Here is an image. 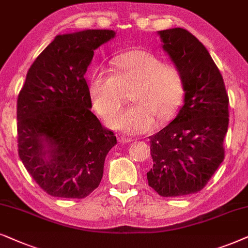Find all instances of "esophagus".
<instances>
[{
	"label": "esophagus",
	"mask_w": 248,
	"mask_h": 248,
	"mask_svg": "<svg viewBox=\"0 0 248 248\" xmlns=\"http://www.w3.org/2000/svg\"><path fill=\"white\" fill-rule=\"evenodd\" d=\"M118 140L120 141V143H131V141H133L134 140L133 138H130V137H124V136H121V135H119L118 136Z\"/></svg>",
	"instance_id": "obj_1"
}]
</instances>
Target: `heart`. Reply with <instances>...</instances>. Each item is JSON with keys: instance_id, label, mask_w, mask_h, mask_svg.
I'll return each instance as SVG.
<instances>
[{"instance_id": "b5f03b06", "label": "heart", "mask_w": 248, "mask_h": 248, "mask_svg": "<svg viewBox=\"0 0 248 248\" xmlns=\"http://www.w3.org/2000/svg\"><path fill=\"white\" fill-rule=\"evenodd\" d=\"M185 82L177 65L163 63L153 53L130 51L112 62V72L96 71L90 80L94 108L110 117L127 100L135 103L108 120V127L126 134H144L154 128L155 118L166 121L183 101Z\"/></svg>"}]
</instances>
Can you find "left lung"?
<instances>
[{
  "instance_id": "obj_1",
  "label": "left lung",
  "mask_w": 248,
  "mask_h": 248,
  "mask_svg": "<svg viewBox=\"0 0 248 248\" xmlns=\"http://www.w3.org/2000/svg\"><path fill=\"white\" fill-rule=\"evenodd\" d=\"M162 48L183 72L184 105L162 130L150 136L153 167L148 185L163 197L203 189L223 161L229 98L209 51L184 28L157 31Z\"/></svg>"
}]
</instances>
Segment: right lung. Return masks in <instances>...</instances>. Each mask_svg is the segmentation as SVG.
I'll return each mask as SVG.
<instances>
[{
    "label": "right lung",
    "instance_id": "obj_1",
    "mask_svg": "<svg viewBox=\"0 0 248 248\" xmlns=\"http://www.w3.org/2000/svg\"><path fill=\"white\" fill-rule=\"evenodd\" d=\"M114 36L108 29L55 36L29 68L19 93V156L39 187L54 197L90 195L117 144L114 134L91 111L84 77L95 49Z\"/></svg>",
    "mask_w": 248,
    "mask_h": 248
}]
</instances>
